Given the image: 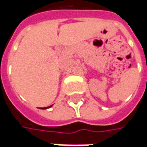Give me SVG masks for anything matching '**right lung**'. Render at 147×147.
<instances>
[{
  "label": "right lung",
  "mask_w": 147,
  "mask_h": 147,
  "mask_svg": "<svg viewBox=\"0 0 147 147\" xmlns=\"http://www.w3.org/2000/svg\"><path fill=\"white\" fill-rule=\"evenodd\" d=\"M51 106H49V107H51ZM49 107H47V108H49ZM42 109H47V108L45 107V108H42Z\"/></svg>",
  "instance_id": "1"
}]
</instances>
